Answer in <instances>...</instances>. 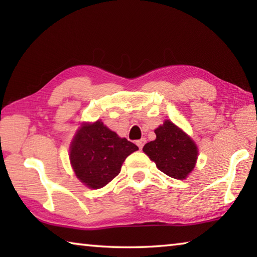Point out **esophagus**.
<instances>
[{
    "label": "esophagus",
    "instance_id": "1",
    "mask_svg": "<svg viewBox=\"0 0 257 257\" xmlns=\"http://www.w3.org/2000/svg\"><path fill=\"white\" fill-rule=\"evenodd\" d=\"M145 143H146V139L145 138H142V139H139V141L136 142V144L139 147V150L143 149V146L145 145Z\"/></svg>",
    "mask_w": 257,
    "mask_h": 257
}]
</instances>
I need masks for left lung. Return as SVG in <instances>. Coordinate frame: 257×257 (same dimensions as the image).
Listing matches in <instances>:
<instances>
[{
	"label": "left lung",
	"mask_w": 257,
	"mask_h": 257,
	"mask_svg": "<svg viewBox=\"0 0 257 257\" xmlns=\"http://www.w3.org/2000/svg\"><path fill=\"white\" fill-rule=\"evenodd\" d=\"M156 138L143 147L144 153L154 161L160 171L175 179H186L194 170L198 150L185 132L165 120L155 130Z\"/></svg>",
	"instance_id": "obj_1"
}]
</instances>
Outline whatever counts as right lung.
Listing matches in <instances>:
<instances>
[{
    "label": "right lung",
    "instance_id": "1",
    "mask_svg": "<svg viewBox=\"0 0 257 257\" xmlns=\"http://www.w3.org/2000/svg\"><path fill=\"white\" fill-rule=\"evenodd\" d=\"M137 150L134 143L97 120L77 130L69 158L78 179L88 188L98 189L119 175L123 161Z\"/></svg>",
    "mask_w": 257,
    "mask_h": 257
}]
</instances>
